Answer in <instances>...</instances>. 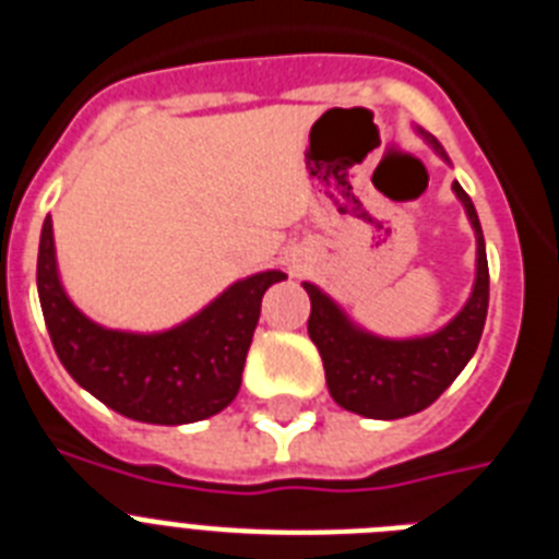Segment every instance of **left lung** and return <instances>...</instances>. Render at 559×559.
Here are the masks:
<instances>
[{"instance_id": "left-lung-1", "label": "left lung", "mask_w": 559, "mask_h": 559, "mask_svg": "<svg viewBox=\"0 0 559 559\" xmlns=\"http://www.w3.org/2000/svg\"><path fill=\"white\" fill-rule=\"evenodd\" d=\"M440 156V142L426 136ZM449 159V156H445ZM456 200L477 234V280L463 311L437 334L417 340H382L354 325L317 285L302 283L311 297L308 336L325 366V382L336 405L371 419H400L435 403L474 357L488 313V260L472 197L454 182Z\"/></svg>"}]
</instances>
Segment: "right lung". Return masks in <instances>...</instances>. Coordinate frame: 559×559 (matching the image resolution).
Segmentation results:
<instances>
[{
	"mask_svg": "<svg viewBox=\"0 0 559 559\" xmlns=\"http://www.w3.org/2000/svg\"><path fill=\"white\" fill-rule=\"evenodd\" d=\"M283 280V271L246 276L177 329L131 334L87 320L64 294L50 216L41 225L36 260L41 313L64 371L117 414L154 426H186L230 405L260 322L262 294Z\"/></svg>",
	"mask_w": 559,
	"mask_h": 559,
	"instance_id": "right-lung-1",
	"label": "right lung"
}]
</instances>
